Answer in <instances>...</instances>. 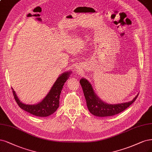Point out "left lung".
Instances as JSON below:
<instances>
[{
    "mask_svg": "<svg viewBox=\"0 0 152 152\" xmlns=\"http://www.w3.org/2000/svg\"><path fill=\"white\" fill-rule=\"evenodd\" d=\"M80 83L82 87L83 94L86 100L88 111L94 116L99 117L111 116L123 112L135 101L138 97L137 94L132 101L116 104H110L103 102L97 97L91 83L86 78H81Z\"/></svg>",
    "mask_w": 152,
    "mask_h": 152,
    "instance_id": "obj_1",
    "label": "left lung"
}]
</instances>
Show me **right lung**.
<instances>
[{
	"label": "right lung",
	"instance_id": "obj_1",
	"mask_svg": "<svg viewBox=\"0 0 152 152\" xmlns=\"http://www.w3.org/2000/svg\"><path fill=\"white\" fill-rule=\"evenodd\" d=\"M72 72H64L60 75L46 96L38 104H25L19 101L16 94L12 88V93L18 106L24 111L36 116L47 117L53 114L59 107L60 96L65 82Z\"/></svg>",
	"mask_w": 152,
	"mask_h": 152
}]
</instances>
